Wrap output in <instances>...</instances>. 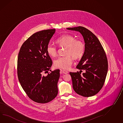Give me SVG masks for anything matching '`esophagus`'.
I'll list each match as a JSON object with an SVG mask.
<instances>
[{
	"label": "esophagus",
	"instance_id": "esophagus-1",
	"mask_svg": "<svg viewBox=\"0 0 123 123\" xmlns=\"http://www.w3.org/2000/svg\"><path fill=\"white\" fill-rule=\"evenodd\" d=\"M60 71H61V72H62L63 73V74H67V73L68 72V71H66V70H62V69H61V70H60Z\"/></svg>",
	"mask_w": 123,
	"mask_h": 123
}]
</instances>
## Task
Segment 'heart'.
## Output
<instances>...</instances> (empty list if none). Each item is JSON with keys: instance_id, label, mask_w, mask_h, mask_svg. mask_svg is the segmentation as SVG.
Wrapping results in <instances>:
<instances>
[{"instance_id": "1", "label": "heart", "mask_w": 123, "mask_h": 123, "mask_svg": "<svg viewBox=\"0 0 123 123\" xmlns=\"http://www.w3.org/2000/svg\"><path fill=\"white\" fill-rule=\"evenodd\" d=\"M56 43L60 47H66L65 56L57 58L54 61V66L61 69H68L73 62L72 56L75 59L82 57L85 51V45L81 40L76 39L75 37L70 35H64L58 38ZM46 50L51 57H55L57 54V48L55 45L49 43Z\"/></svg>"}]
</instances>
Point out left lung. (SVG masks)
<instances>
[{"instance_id": "obj_1", "label": "left lung", "mask_w": 123, "mask_h": 123, "mask_svg": "<svg viewBox=\"0 0 123 123\" xmlns=\"http://www.w3.org/2000/svg\"><path fill=\"white\" fill-rule=\"evenodd\" d=\"M67 29L79 31L83 36L85 51L76 68L85 72H70L72 86L76 93L90 97L98 93L103 86L108 69L105 51L97 37L87 28L79 26ZM81 71V70H80Z\"/></svg>"}]
</instances>
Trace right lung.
<instances>
[{
  "label": "right lung",
  "instance_id": "right-lung-1",
  "mask_svg": "<svg viewBox=\"0 0 123 123\" xmlns=\"http://www.w3.org/2000/svg\"><path fill=\"white\" fill-rule=\"evenodd\" d=\"M55 29L33 34L22 45L18 54L17 74L21 86L35 102L44 104L57 96L59 69L51 72L52 60L46 48Z\"/></svg>",
  "mask_w": 123,
  "mask_h": 123
}]
</instances>
